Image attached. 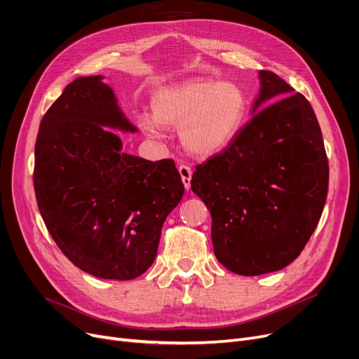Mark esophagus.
Here are the masks:
<instances>
[{
    "label": "esophagus",
    "instance_id": "obj_1",
    "mask_svg": "<svg viewBox=\"0 0 359 359\" xmlns=\"http://www.w3.org/2000/svg\"><path fill=\"white\" fill-rule=\"evenodd\" d=\"M179 173L182 177V182L184 184L186 189H189L191 187V180H192V168L186 164H180L179 165Z\"/></svg>",
    "mask_w": 359,
    "mask_h": 359
}]
</instances>
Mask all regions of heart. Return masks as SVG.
<instances>
[{
  "label": "heart",
  "instance_id": "obj_1",
  "mask_svg": "<svg viewBox=\"0 0 359 359\" xmlns=\"http://www.w3.org/2000/svg\"><path fill=\"white\" fill-rule=\"evenodd\" d=\"M154 115L140 118L148 135L163 126H179L183 147L195 156H211L227 148L238 135L249 111L248 94L231 81L192 80L158 90Z\"/></svg>",
  "mask_w": 359,
  "mask_h": 359
}]
</instances>
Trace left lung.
<instances>
[{
	"instance_id": "left-lung-1",
	"label": "left lung",
	"mask_w": 359,
	"mask_h": 359,
	"mask_svg": "<svg viewBox=\"0 0 359 359\" xmlns=\"http://www.w3.org/2000/svg\"><path fill=\"white\" fill-rule=\"evenodd\" d=\"M259 79L257 113L227 148L196 165L191 180L211 212L215 257L243 276L284 269L299 256L329 187L311 104L272 71ZM265 102L271 104L259 111Z\"/></svg>"
}]
</instances>
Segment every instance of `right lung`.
Instances as JSON below:
<instances>
[{
  "label": "right lung",
  "mask_w": 359,
  "mask_h": 359,
  "mask_svg": "<svg viewBox=\"0 0 359 359\" xmlns=\"http://www.w3.org/2000/svg\"><path fill=\"white\" fill-rule=\"evenodd\" d=\"M102 75L80 77L48 109L34 145L37 206L56 246L81 271L129 280L157 256L184 186L172 158L122 153L107 128L135 132Z\"/></svg>",
  "instance_id": "obj_1"
}]
</instances>
